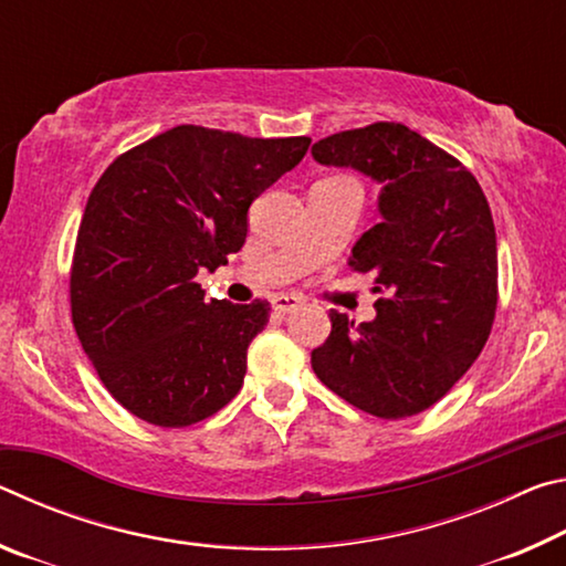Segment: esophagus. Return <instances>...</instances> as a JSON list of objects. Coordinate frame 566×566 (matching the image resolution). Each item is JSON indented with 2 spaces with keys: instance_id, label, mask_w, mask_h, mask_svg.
<instances>
[{
  "instance_id": "1",
  "label": "esophagus",
  "mask_w": 566,
  "mask_h": 566,
  "mask_svg": "<svg viewBox=\"0 0 566 566\" xmlns=\"http://www.w3.org/2000/svg\"><path fill=\"white\" fill-rule=\"evenodd\" d=\"M296 306H302L300 296H294V294H276V296H272V310L274 312L290 314V312L296 310Z\"/></svg>"
}]
</instances>
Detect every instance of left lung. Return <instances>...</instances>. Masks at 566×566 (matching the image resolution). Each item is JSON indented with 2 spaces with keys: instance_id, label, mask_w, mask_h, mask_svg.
I'll list each match as a JSON object with an SVG mask.
<instances>
[{
  "instance_id": "8db88e82",
  "label": "left lung",
  "mask_w": 566,
  "mask_h": 566,
  "mask_svg": "<svg viewBox=\"0 0 566 566\" xmlns=\"http://www.w3.org/2000/svg\"><path fill=\"white\" fill-rule=\"evenodd\" d=\"M312 157L381 185V222L352 247L375 276L377 317L329 312L312 369L367 415L405 419L437 405L472 367L496 310V232L472 171L405 124L377 122L319 139Z\"/></svg>"
}]
</instances>
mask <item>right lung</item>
<instances>
[{"mask_svg": "<svg viewBox=\"0 0 566 566\" xmlns=\"http://www.w3.org/2000/svg\"><path fill=\"white\" fill-rule=\"evenodd\" d=\"M310 142L179 124L114 159L94 185L74 247L72 322L134 417L189 427L242 389L270 304L205 302L195 276L242 249L249 207Z\"/></svg>", "mask_w": 566, "mask_h": 566, "instance_id": "1", "label": "right lung"}]
</instances>
